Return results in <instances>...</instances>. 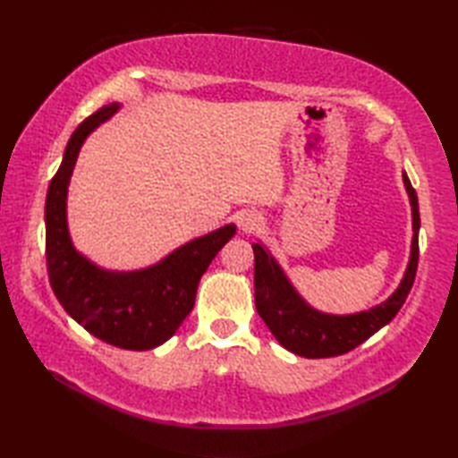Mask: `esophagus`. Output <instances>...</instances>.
I'll return each mask as SVG.
<instances>
[{
  "instance_id": "1",
  "label": "esophagus",
  "mask_w": 458,
  "mask_h": 458,
  "mask_svg": "<svg viewBox=\"0 0 458 458\" xmlns=\"http://www.w3.org/2000/svg\"><path fill=\"white\" fill-rule=\"evenodd\" d=\"M238 226L242 232H244V234H254V232H258L261 228V216L256 212H244L238 218Z\"/></svg>"
}]
</instances>
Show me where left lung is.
Returning <instances> with one entry per match:
<instances>
[{
    "instance_id": "1",
    "label": "left lung",
    "mask_w": 458,
    "mask_h": 458,
    "mask_svg": "<svg viewBox=\"0 0 458 458\" xmlns=\"http://www.w3.org/2000/svg\"><path fill=\"white\" fill-rule=\"evenodd\" d=\"M402 177L411 204V250L400 285L384 303L350 315L323 313L301 297L284 267L261 242L251 244L256 261V309L271 335L289 352L303 358H330L350 352L390 323L405 303L415 281L417 259H420V204H417V194L405 171Z\"/></svg>"
}]
</instances>
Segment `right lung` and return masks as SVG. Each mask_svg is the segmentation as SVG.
Returning <instances> with one entry per match:
<instances>
[{
    "mask_svg": "<svg viewBox=\"0 0 458 458\" xmlns=\"http://www.w3.org/2000/svg\"><path fill=\"white\" fill-rule=\"evenodd\" d=\"M120 108V102L104 106L66 143L61 167L47 191V269L58 303L92 336L125 350H151L167 343L187 318L200 277L234 238L236 224L194 238L157 264L131 271L102 267L76 250L66 218L68 184L84 141Z\"/></svg>",
    "mask_w": 458,
    "mask_h": 458,
    "instance_id": "1",
    "label": "right lung"
}]
</instances>
